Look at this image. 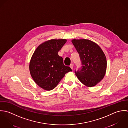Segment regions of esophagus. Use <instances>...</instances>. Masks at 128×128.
Listing matches in <instances>:
<instances>
[{"label":"esophagus","mask_w":128,"mask_h":128,"mask_svg":"<svg viewBox=\"0 0 128 128\" xmlns=\"http://www.w3.org/2000/svg\"><path fill=\"white\" fill-rule=\"evenodd\" d=\"M70 68L73 70V65L72 64H71L70 65Z\"/></svg>","instance_id":"34e87169"}]
</instances>
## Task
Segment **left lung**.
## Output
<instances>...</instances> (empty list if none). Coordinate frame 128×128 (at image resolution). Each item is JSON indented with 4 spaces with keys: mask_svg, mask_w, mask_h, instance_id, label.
Returning <instances> with one entry per match:
<instances>
[{
    "mask_svg": "<svg viewBox=\"0 0 128 128\" xmlns=\"http://www.w3.org/2000/svg\"><path fill=\"white\" fill-rule=\"evenodd\" d=\"M78 52L82 67L75 74L84 85L92 87L104 77L107 67L106 58L102 48L96 43L86 39L72 40Z\"/></svg>",
    "mask_w": 128,
    "mask_h": 128,
    "instance_id": "left-lung-1",
    "label": "left lung"
}]
</instances>
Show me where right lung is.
Returning <instances> with one entry per match:
<instances>
[{
  "label": "right lung",
  "instance_id": "1",
  "mask_svg": "<svg viewBox=\"0 0 128 128\" xmlns=\"http://www.w3.org/2000/svg\"><path fill=\"white\" fill-rule=\"evenodd\" d=\"M66 39L50 40L40 44L33 53L29 65L30 74L34 82L44 90L54 88L65 74L72 69L65 66L58 54Z\"/></svg>",
  "mask_w": 128,
  "mask_h": 128
}]
</instances>
